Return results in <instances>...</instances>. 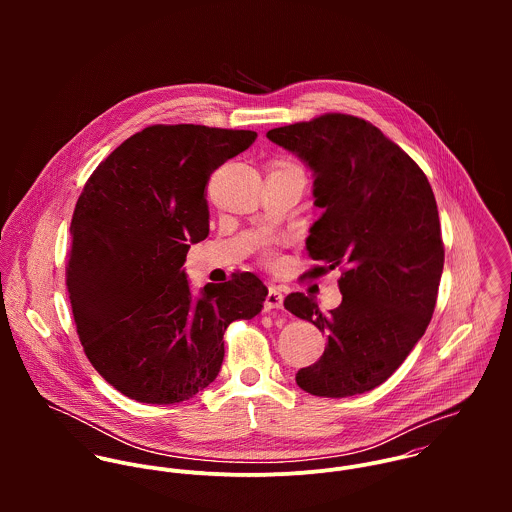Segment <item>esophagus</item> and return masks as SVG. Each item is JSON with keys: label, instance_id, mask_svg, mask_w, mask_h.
Wrapping results in <instances>:
<instances>
[{"label": "esophagus", "instance_id": "34e87169", "mask_svg": "<svg viewBox=\"0 0 512 512\" xmlns=\"http://www.w3.org/2000/svg\"><path fill=\"white\" fill-rule=\"evenodd\" d=\"M264 307H266L268 311H270V309H282V307H284V293H282L280 288H276V286H270V288H268Z\"/></svg>", "mask_w": 512, "mask_h": 512}]
</instances>
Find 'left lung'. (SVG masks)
<instances>
[{"label": "left lung", "instance_id": "obj_1", "mask_svg": "<svg viewBox=\"0 0 512 512\" xmlns=\"http://www.w3.org/2000/svg\"><path fill=\"white\" fill-rule=\"evenodd\" d=\"M266 138L313 171L315 207L305 248L321 260L309 276L341 268L343 301L329 315L290 293L295 317L327 335L295 382L313 396L345 398L382 384L426 333L443 272L438 205L424 171L363 118L325 114L274 128Z\"/></svg>", "mask_w": 512, "mask_h": 512}]
</instances>
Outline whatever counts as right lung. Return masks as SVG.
I'll use <instances>...</instances> for the list:
<instances>
[{
	"label": "right lung",
	"mask_w": 512,
	"mask_h": 512,
	"mask_svg": "<svg viewBox=\"0 0 512 512\" xmlns=\"http://www.w3.org/2000/svg\"><path fill=\"white\" fill-rule=\"evenodd\" d=\"M256 136L149 126L96 167L76 201L67 266L76 333L98 374L132 400L193 398L219 374L226 327L264 307L268 288L250 272L195 297L183 270L191 244L209 236L211 173Z\"/></svg>",
	"instance_id": "obj_1"
}]
</instances>
